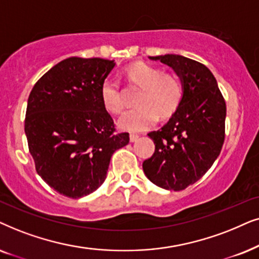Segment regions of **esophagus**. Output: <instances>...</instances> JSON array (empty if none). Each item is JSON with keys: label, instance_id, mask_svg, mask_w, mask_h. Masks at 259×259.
<instances>
[{"label": "esophagus", "instance_id": "34e87169", "mask_svg": "<svg viewBox=\"0 0 259 259\" xmlns=\"http://www.w3.org/2000/svg\"><path fill=\"white\" fill-rule=\"evenodd\" d=\"M129 139H130V142H136V141L140 139V136L137 135V134H130Z\"/></svg>", "mask_w": 259, "mask_h": 259}]
</instances>
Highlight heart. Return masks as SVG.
Masks as SVG:
<instances>
[{
	"label": "heart",
	"mask_w": 259,
	"mask_h": 259,
	"mask_svg": "<svg viewBox=\"0 0 259 259\" xmlns=\"http://www.w3.org/2000/svg\"><path fill=\"white\" fill-rule=\"evenodd\" d=\"M127 89L140 90L136 96V109L126 112L118 120V126L127 132H142L160 119L175 115L184 99V84L177 73H163L162 68L137 61L124 68ZM101 99L104 109L111 115H120L126 102L119 82L111 77L103 81Z\"/></svg>",
	"instance_id": "b5f03b06"
}]
</instances>
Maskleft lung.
Returning a JSON list of instances; mask_svg holds the SVG:
<instances>
[{"label": "left lung", "mask_w": 259, "mask_h": 259, "mask_svg": "<svg viewBox=\"0 0 259 259\" xmlns=\"http://www.w3.org/2000/svg\"><path fill=\"white\" fill-rule=\"evenodd\" d=\"M170 66L184 84V99L157 132L153 156L143 162L147 178L158 187L182 191L204 177L222 151L226 104L212 72L178 54L149 57Z\"/></svg>", "instance_id": "left-lung-1"}]
</instances>
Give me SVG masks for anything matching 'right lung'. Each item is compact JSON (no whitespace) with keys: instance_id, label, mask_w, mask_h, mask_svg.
I'll return each instance as SVG.
<instances>
[{"instance_id":"1","label":"right lung","mask_w":259,"mask_h":259,"mask_svg":"<svg viewBox=\"0 0 259 259\" xmlns=\"http://www.w3.org/2000/svg\"><path fill=\"white\" fill-rule=\"evenodd\" d=\"M113 67V60L67 58L30 91L25 133L36 173L68 198L95 192L105 180L112 154L129 143V134L116 133L101 99Z\"/></svg>"}]
</instances>
